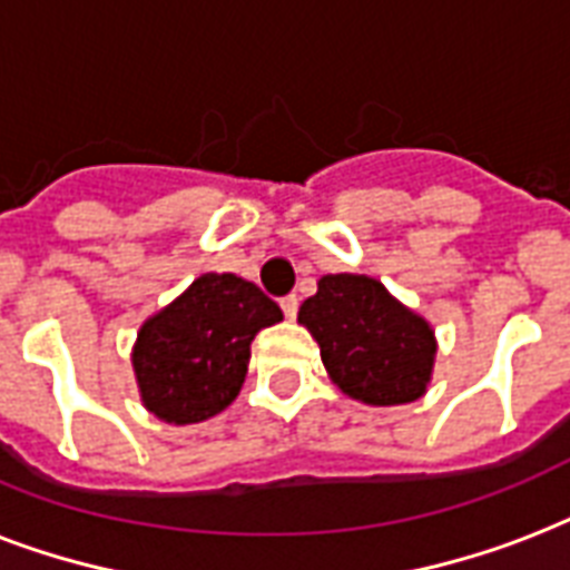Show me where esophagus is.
<instances>
[{"mask_svg":"<svg viewBox=\"0 0 570 570\" xmlns=\"http://www.w3.org/2000/svg\"><path fill=\"white\" fill-rule=\"evenodd\" d=\"M281 307H284L286 320H295V316H298V295H286V298H281Z\"/></svg>","mask_w":570,"mask_h":570,"instance_id":"esophagus-1","label":"esophagus"}]
</instances>
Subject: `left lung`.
<instances>
[{"instance_id": "obj_1", "label": "left lung", "mask_w": 570, "mask_h": 570, "mask_svg": "<svg viewBox=\"0 0 570 570\" xmlns=\"http://www.w3.org/2000/svg\"><path fill=\"white\" fill-rule=\"evenodd\" d=\"M298 322L320 343L322 364L346 396L366 405H405L432 381V325L366 275H325Z\"/></svg>"}]
</instances>
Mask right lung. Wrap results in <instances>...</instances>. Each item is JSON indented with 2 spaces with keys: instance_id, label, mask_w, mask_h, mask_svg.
<instances>
[{
  "instance_id": "1",
  "label": "right lung",
  "mask_w": 570,
  "mask_h": 570,
  "mask_svg": "<svg viewBox=\"0 0 570 570\" xmlns=\"http://www.w3.org/2000/svg\"><path fill=\"white\" fill-rule=\"evenodd\" d=\"M281 320L257 284L230 272L200 275L138 331L132 370L145 407L174 425L222 414L239 396L250 340Z\"/></svg>"
}]
</instances>
